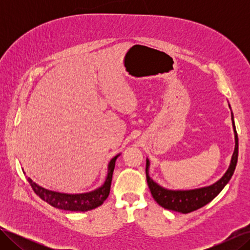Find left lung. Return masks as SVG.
<instances>
[{"instance_id": "8db88e82", "label": "left lung", "mask_w": 250, "mask_h": 250, "mask_svg": "<svg viewBox=\"0 0 250 250\" xmlns=\"http://www.w3.org/2000/svg\"><path fill=\"white\" fill-rule=\"evenodd\" d=\"M231 120H232V127L234 131V141H236V146H234V151H233L229 170L226 171L223 177L214 185L207 188H197V190H192V191L166 190V188L155 184L154 181L149 177L148 175L149 161L148 160L146 161V177H147L148 187L150 188L151 194H152V197L161 207H163L164 208L174 210V211H178V213L188 214L191 213V211L199 209L200 208L206 206V204L210 202L219 193L222 191V188L226 186V184H228L229 179L231 178L238 162V134L236 130V126H234L232 113H231Z\"/></svg>"}]
</instances>
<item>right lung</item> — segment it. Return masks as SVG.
<instances>
[{
    "instance_id": "right-lung-1",
    "label": "right lung",
    "mask_w": 250,
    "mask_h": 250,
    "mask_svg": "<svg viewBox=\"0 0 250 250\" xmlns=\"http://www.w3.org/2000/svg\"><path fill=\"white\" fill-rule=\"evenodd\" d=\"M119 155L115 156L110 161L108 165V174L107 178L105 180L104 185L97 188L94 192L84 193V194H62L46 190L27 177L30 186H31L34 193L42 198L43 201L48 202L50 206L59 209L72 210V211H85L100 207L101 204L108 197L110 191V185L112 179V173L115 169L116 160Z\"/></svg>"
}]
</instances>
